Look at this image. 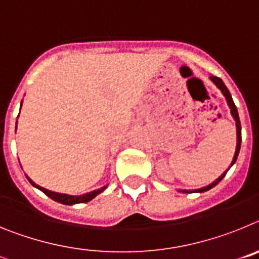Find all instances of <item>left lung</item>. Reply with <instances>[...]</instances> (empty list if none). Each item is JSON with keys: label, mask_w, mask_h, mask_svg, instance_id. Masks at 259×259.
<instances>
[{"label": "left lung", "mask_w": 259, "mask_h": 259, "mask_svg": "<svg viewBox=\"0 0 259 259\" xmlns=\"http://www.w3.org/2000/svg\"><path fill=\"white\" fill-rule=\"evenodd\" d=\"M210 80H211L212 83L215 84V85L218 87L219 89H221V92L223 93V96L226 97V101H227L228 104V107L231 109V115L233 116V119H235V122H236V136H237V143H236V150H235V155H233V159L232 162H231V166H233L235 164V162H236L237 157H239V152H240V146H241V124H240V119H239V113H237V107L235 106V104H233V100H232V96H231L230 91L227 89V87L224 85L223 80L221 79V77H217V76H210ZM230 166V167H231ZM228 171V170H227ZM227 171H224L223 174H222L221 176H219L218 179L215 180V182H212L211 184L206 185V187H203V188H200V189H194V191H180L183 192V193H189V192H198V193H202V192H206L209 191V189L214 188L215 185L218 184L219 182H221L222 179H223L224 176H226V174H227Z\"/></svg>", "instance_id": "left-lung-1"}]
</instances>
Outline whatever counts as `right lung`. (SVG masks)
Here are the masks:
<instances>
[{
  "label": "right lung",
  "instance_id": "1",
  "mask_svg": "<svg viewBox=\"0 0 259 259\" xmlns=\"http://www.w3.org/2000/svg\"><path fill=\"white\" fill-rule=\"evenodd\" d=\"M22 102H20V107H22ZM26 178H27V179H28V182L31 183V184L33 185V187H35V188L40 189L41 192H44V193L47 194L48 197H50V198H52V200L57 201V202H59V203H63V205H75V203L89 202V201L93 200V198H95L96 196H98V194L101 193V192H104L105 189L107 188V185H105V187H102V188L96 189V191H92V192H88V193L80 194V196H71V194L58 193V192H53V191H49V189H47V188H42V187H40V185L36 184L35 182H32V180L29 179V178L27 175H26Z\"/></svg>",
  "mask_w": 259,
  "mask_h": 259
}]
</instances>
